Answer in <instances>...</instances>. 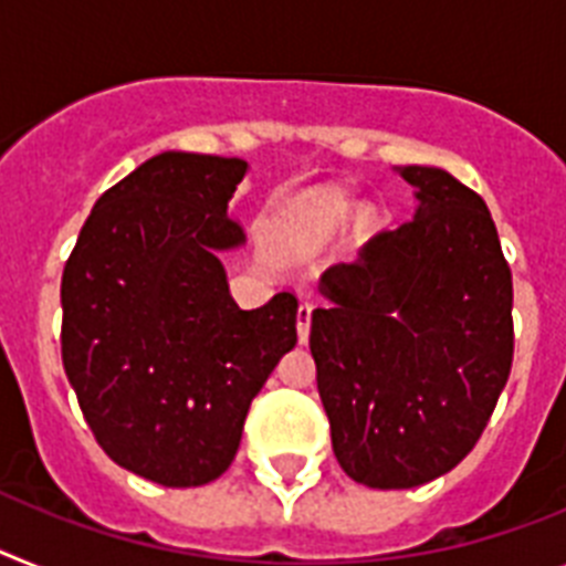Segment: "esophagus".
<instances>
[{
    "instance_id": "esophagus-1",
    "label": "esophagus",
    "mask_w": 566,
    "mask_h": 566,
    "mask_svg": "<svg viewBox=\"0 0 566 566\" xmlns=\"http://www.w3.org/2000/svg\"><path fill=\"white\" fill-rule=\"evenodd\" d=\"M311 311H313L311 302H302V305H298V313H296V331H298V342H302V345H305L307 336H311Z\"/></svg>"
}]
</instances>
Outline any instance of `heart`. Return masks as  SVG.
<instances>
[{"label":"heart","mask_w":566,"mask_h":566,"mask_svg":"<svg viewBox=\"0 0 566 566\" xmlns=\"http://www.w3.org/2000/svg\"><path fill=\"white\" fill-rule=\"evenodd\" d=\"M348 216L350 201L339 192H319L305 203V221L313 230H336Z\"/></svg>","instance_id":"1"}]
</instances>
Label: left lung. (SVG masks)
<instances>
[{"label": "left lung", "mask_w": 566, "mask_h": 566, "mask_svg": "<svg viewBox=\"0 0 566 566\" xmlns=\"http://www.w3.org/2000/svg\"><path fill=\"white\" fill-rule=\"evenodd\" d=\"M417 210L319 279L316 386L339 467L371 489L452 472L486 429L512 368V273L478 192L402 166Z\"/></svg>", "instance_id": "obj_1"}]
</instances>
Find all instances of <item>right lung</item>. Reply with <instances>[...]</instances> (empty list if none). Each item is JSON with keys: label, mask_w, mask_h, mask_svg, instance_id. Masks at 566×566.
<instances>
[{"label": "right lung", "mask_w": 566, "mask_h": 566, "mask_svg": "<svg viewBox=\"0 0 566 566\" xmlns=\"http://www.w3.org/2000/svg\"><path fill=\"white\" fill-rule=\"evenodd\" d=\"M247 160L160 151L99 195L63 270V365L103 452L160 486L230 469L247 411L296 345L298 302L241 311L218 255Z\"/></svg>", "instance_id": "right-lung-1"}]
</instances>
